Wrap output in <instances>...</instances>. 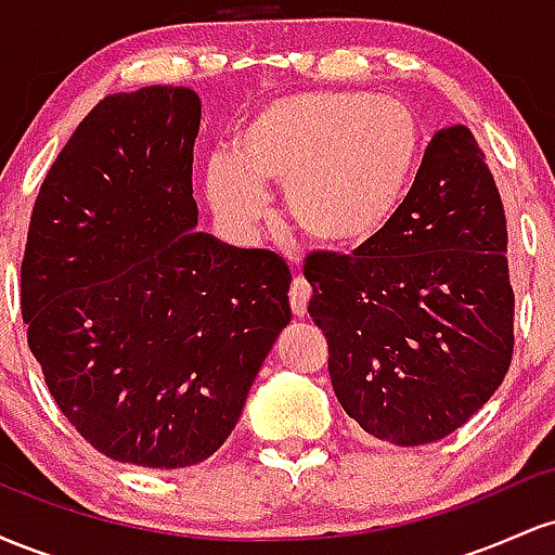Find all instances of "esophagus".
I'll return each instance as SVG.
<instances>
[{
  "label": "esophagus",
  "mask_w": 555,
  "mask_h": 555,
  "mask_svg": "<svg viewBox=\"0 0 555 555\" xmlns=\"http://www.w3.org/2000/svg\"><path fill=\"white\" fill-rule=\"evenodd\" d=\"M308 302H310V284L305 282L302 276H295L289 289V305H292V313L297 318H302L308 313Z\"/></svg>",
  "instance_id": "obj_1"
}]
</instances>
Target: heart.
Masks as SVG:
<instances>
[{"mask_svg": "<svg viewBox=\"0 0 555 555\" xmlns=\"http://www.w3.org/2000/svg\"><path fill=\"white\" fill-rule=\"evenodd\" d=\"M423 154V125L406 101L360 91L273 99L240 127L232 162L208 175L214 208L256 224L266 188H286L292 227L326 250H358L399 214Z\"/></svg>", "mask_w": 555, "mask_h": 555, "instance_id": "heart-1", "label": "heart"}]
</instances>
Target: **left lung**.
<instances>
[{"instance_id": "obj_1", "label": "left lung", "mask_w": 555, "mask_h": 555, "mask_svg": "<svg viewBox=\"0 0 555 555\" xmlns=\"http://www.w3.org/2000/svg\"><path fill=\"white\" fill-rule=\"evenodd\" d=\"M506 245L486 154L454 125L433 135L380 237L352 256H308V313L326 334L336 399L362 430L433 443L493 397L514 352Z\"/></svg>"}]
</instances>
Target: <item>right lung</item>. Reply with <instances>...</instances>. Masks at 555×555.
<instances>
[{
	"label": "right lung",
	"instance_id": "obj_1",
	"mask_svg": "<svg viewBox=\"0 0 555 555\" xmlns=\"http://www.w3.org/2000/svg\"><path fill=\"white\" fill-rule=\"evenodd\" d=\"M197 127L190 88L101 99L47 171L21 266L28 347L62 415L151 469L221 449L292 318L282 258L195 232Z\"/></svg>",
	"mask_w": 555,
	"mask_h": 555
}]
</instances>
